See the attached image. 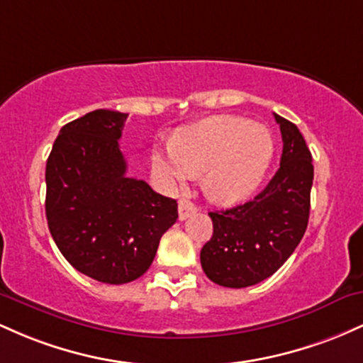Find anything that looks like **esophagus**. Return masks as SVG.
Here are the masks:
<instances>
[{"mask_svg": "<svg viewBox=\"0 0 363 363\" xmlns=\"http://www.w3.org/2000/svg\"><path fill=\"white\" fill-rule=\"evenodd\" d=\"M195 213H197V207H195L190 201H185V199H182V201L178 202V218H180L182 221H183V219L189 218V216L195 214Z\"/></svg>", "mask_w": 363, "mask_h": 363, "instance_id": "esophagus-1", "label": "esophagus"}]
</instances>
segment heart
<instances>
[{"mask_svg":"<svg viewBox=\"0 0 363 363\" xmlns=\"http://www.w3.org/2000/svg\"><path fill=\"white\" fill-rule=\"evenodd\" d=\"M274 145L269 130L238 116H213L183 127L171 147H154L152 171L168 189L203 173V190L218 203L250 197L266 177Z\"/></svg>","mask_w":363,"mask_h":363,"instance_id":"obj_1","label":"heart"}]
</instances>
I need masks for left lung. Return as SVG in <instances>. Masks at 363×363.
<instances>
[{
    "label": "left lung",
    "instance_id": "1",
    "mask_svg": "<svg viewBox=\"0 0 363 363\" xmlns=\"http://www.w3.org/2000/svg\"><path fill=\"white\" fill-rule=\"evenodd\" d=\"M283 138L279 169L252 201L209 213L213 236L201 250L206 276L219 286L257 284L286 262L311 214L312 154L295 123L276 115Z\"/></svg>",
    "mask_w": 363,
    "mask_h": 363
}]
</instances>
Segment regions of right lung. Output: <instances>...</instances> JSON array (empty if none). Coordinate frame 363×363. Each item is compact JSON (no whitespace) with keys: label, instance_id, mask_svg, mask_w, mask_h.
<instances>
[{"label":"right lung","instance_id":"obj_1","mask_svg":"<svg viewBox=\"0 0 363 363\" xmlns=\"http://www.w3.org/2000/svg\"><path fill=\"white\" fill-rule=\"evenodd\" d=\"M127 113L96 109L60 130L46 162V218L63 257L89 278L125 284L156 257L178 203L127 177Z\"/></svg>","mask_w":363,"mask_h":363}]
</instances>
